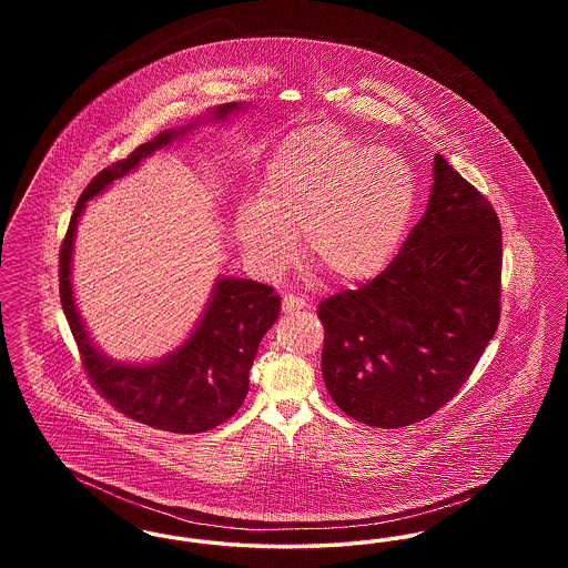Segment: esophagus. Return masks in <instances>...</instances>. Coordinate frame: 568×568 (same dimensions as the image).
Returning a JSON list of instances; mask_svg holds the SVG:
<instances>
[{"instance_id": "obj_1", "label": "esophagus", "mask_w": 568, "mask_h": 568, "mask_svg": "<svg viewBox=\"0 0 568 568\" xmlns=\"http://www.w3.org/2000/svg\"><path fill=\"white\" fill-rule=\"evenodd\" d=\"M304 308H306V302L302 297L294 296V294L283 296V313H297Z\"/></svg>"}]
</instances>
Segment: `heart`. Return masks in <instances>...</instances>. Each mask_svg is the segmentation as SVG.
Here are the masks:
<instances>
[{
	"mask_svg": "<svg viewBox=\"0 0 568 568\" xmlns=\"http://www.w3.org/2000/svg\"><path fill=\"white\" fill-rule=\"evenodd\" d=\"M415 179L394 151L329 125L287 135L264 165L260 200L236 209L232 230L264 274L285 271L297 251L334 278L362 283L396 255L415 211Z\"/></svg>",
	"mask_w": 568,
	"mask_h": 568,
	"instance_id": "heart-1",
	"label": "heart"
}]
</instances>
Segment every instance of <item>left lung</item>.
Masks as SVG:
<instances>
[{
	"label": "left lung",
	"instance_id": "left-lung-1",
	"mask_svg": "<svg viewBox=\"0 0 568 568\" xmlns=\"http://www.w3.org/2000/svg\"><path fill=\"white\" fill-rule=\"evenodd\" d=\"M428 209L398 257L325 297L322 373L349 417L405 428L449 403L500 317L503 234L491 204L436 153Z\"/></svg>",
	"mask_w": 568,
	"mask_h": 568
}]
</instances>
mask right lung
<instances>
[{
  "instance_id": "obj_1",
  "label": "right lung",
  "mask_w": 568,
  "mask_h": 568,
  "mask_svg": "<svg viewBox=\"0 0 568 568\" xmlns=\"http://www.w3.org/2000/svg\"><path fill=\"white\" fill-rule=\"evenodd\" d=\"M244 104L209 110L190 125L172 128L138 146L123 162L102 170L82 191L59 253V296L87 375L110 405L135 422L168 433H206L230 419L246 398L248 371L264 334L278 320L281 300L268 285L251 278L219 276L190 336L174 349L149 362H121L102 352L87 325L72 285L77 230L87 202L158 151L181 142L197 125L227 123Z\"/></svg>"
}]
</instances>
